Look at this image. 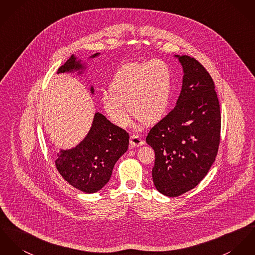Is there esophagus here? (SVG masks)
<instances>
[{
  "mask_svg": "<svg viewBox=\"0 0 255 255\" xmlns=\"http://www.w3.org/2000/svg\"><path fill=\"white\" fill-rule=\"evenodd\" d=\"M144 144V140L137 136V135H133L130 137V145L132 147H137V146H140V145H143Z\"/></svg>",
  "mask_w": 255,
  "mask_h": 255,
  "instance_id": "34e87169",
  "label": "esophagus"
}]
</instances>
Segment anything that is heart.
Wrapping results in <instances>:
<instances>
[{
	"instance_id": "1",
	"label": "heart",
	"mask_w": 255,
	"mask_h": 255,
	"mask_svg": "<svg viewBox=\"0 0 255 255\" xmlns=\"http://www.w3.org/2000/svg\"><path fill=\"white\" fill-rule=\"evenodd\" d=\"M111 92L102 93L105 112L120 127L130 121L131 113L143 123H153L165 115L172 91L169 65L155 59L124 65L116 73Z\"/></svg>"
}]
</instances>
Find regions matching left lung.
I'll return each mask as SVG.
<instances>
[{
  "mask_svg": "<svg viewBox=\"0 0 255 255\" xmlns=\"http://www.w3.org/2000/svg\"><path fill=\"white\" fill-rule=\"evenodd\" d=\"M183 71L176 107L149 131L154 149L152 179L163 195L176 197L196 187L216 160L221 116L215 83L206 69L187 55H175Z\"/></svg>",
  "mask_w": 255,
  "mask_h": 255,
  "instance_id": "1",
  "label": "left lung"
}]
</instances>
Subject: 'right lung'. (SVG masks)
<instances>
[{
  "mask_svg": "<svg viewBox=\"0 0 255 255\" xmlns=\"http://www.w3.org/2000/svg\"><path fill=\"white\" fill-rule=\"evenodd\" d=\"M100 54L95 53L88 59ZM87 68L88 63L72 55L59 68L57 74L77 73L82 76ZM90 93L94 94L92 85ZM128 145V133L96 112L87 135L76 146L61 148L55 165L60 175L72 186L85 193H95L109 182L116 163L127 151Z\"/></svg>",
  "mask_w": 255,
  "mask_h": 255,
  "instance_id": "1",
  "label": "right lung"
}]
</instances>
